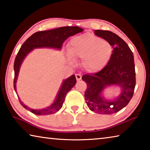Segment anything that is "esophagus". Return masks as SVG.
<instances>
[{
    "label": "esophagus",
    "instance_id": "1",
    "mask_svg": "<svg viewBox=\"0 0 150 150\" xmlns=\"http://www.w3.org/2000/svg\"><path fill=\"white\" fill-rule=\"evenodd\" d=\"M75 77H76V79H77V81H79L81 79V75L80 74H78V73H77V74L75 75Z\"/></svg>",
    "mask_w": 150,
    "mask_h": 150
}]
</instances>
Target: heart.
<instances>
[{
  "mask_svg": "<svg viewBox=\"0 0 150 150\" xmlns=\"http://www.w3.org/2000/svg\"><path fill=\"white\" fill-rule=\"evenodd\" d=\"M68 51L74 59H81V66L88 73H96L107 65L112 54L108 42L91 33L75 37L71 40Z\"/></svg>",
  "mask_w": 150,
  "mask_h": 150,
  "instance_id": "b5f03b06",
  "label": "heart"
}]
</instances>
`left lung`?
<instances>
[{"label": "left lung", "mask_w": 150, "mask_h": 150, "mask_svg": "<svg viewBox=\"0 0 150 150\" xmlns=\"http://www.w3.org/2000/svg\"><path fill=\"white\" fill-rule=\"evenodd\" d=\"M95 34L110 43L113 47L112 54L102 70L82 77L87 85L85 98L91 110L100 115H112L125 107L133 96L136 86L134 55L128 44L115 33L96 30ZM112 84L120 86L121 94L115 101H106L101 92L106 86Z\"/></svg>", "instance_id": "8db88e82"}]
</instances>
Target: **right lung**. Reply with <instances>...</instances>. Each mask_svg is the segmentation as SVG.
Here are the masks:
<instances>
[{
	"label": "right lung",
	"instance_id": "add662e5",
	"mask_svg": "<svg viewBox=\"0 0 150 150\" xmlns=\"http://www.w3.org/2000/svg\"><path fill=\"white\" fill-rule=\"evenodd\" d=\"M83 29L77 26H65L61 27L46 31L37 32L29 37L20 47L18 52L14 63V88L16 93V83L18 75L19 73L20 65L24 58L29 52L38 47H52L56 49H61L63 43L69 36H72L78 33L82 32ZM76 83V78L74 75L71 76L63 81L62 87L58 93L55 102L52 105L42 110H34L27 106L24 105L18 98L21 105L31 112L37 115H47L56 112L62 107L64 102L65 97L67 93L74 87Z\"/></svg>",
	"mask_w": 150,
	"mask_h": 150
}]
</instances>
